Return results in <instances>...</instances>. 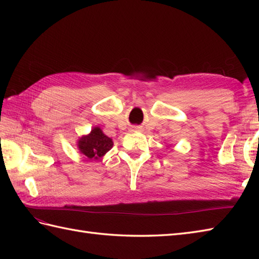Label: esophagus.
Here are the masks:
<instances>
[{
	"mask_svg": "<svg viewBox=\"0 0 259 259\" xmlns=\"http://www.w3.org/2000/svg\"><path fill=\"white\" fill-rule=\"evenodd\" d=\"M135 129H138V128H135Z\"/></svg>",
	"mask_w": 259,
	"mask_h": 259,
	"instance_id": "esophagus-1",
	"label": "esophagus"
}]
</instances>
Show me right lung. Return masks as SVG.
<instances>
[{
  "label": "right lung",
  "mask_w": 259,
  "mask_h": 259,
  "mask_svg": "<svg viewBox=\"0 0 259 259\" xmlns=\"http://www.w3.org/2000/svg\"><path fill=\"white\" fill-rule=\"evenodd\" d=\"M112 146V139L104 135L99 126H95L89 135L82 136L78 140L79 151L90 160H99L111 149Z\"/></svg>",
  "instance_id": "right-lung-1"
}]
</instances>
